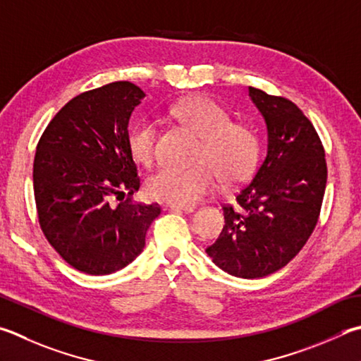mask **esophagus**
<instances>
[{
  "label": "esophagus",
  "mask_w": 361,
  "mask_h": 361,
  "mask_svg": "<svg viewBox=\"0 0 361 361\" xmlns=\"http://www.w3.org/2000/svg\"><path fill=\"white\" fill-rule=\"evenodd\" d=\"M169 208L172 209V212H185V213H192L195 209V205H191V207H180V205H172L170 203Z\"/></svg>",
  "instance_id": "1"
}]
</instances>
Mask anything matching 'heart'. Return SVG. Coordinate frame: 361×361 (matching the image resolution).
Returning <instances> with one entry per match:
<instances>
[{
	"mask_svg": "<svg viewBox=\"0 0 361 361\" xmlns=\"http://www.w3.org/2000/svg\"><path fill=\"white\" fill-rule=\"evenodd\" d=\"M170 114L200 137L191 167H161L148 176L152 199L191 207L218 186L246 180L259 162L260 143L246 123L232 121L231 114L212 97L195 94L176 102ZM128 148L134 161L149 166L158 153V129L149 120L134 124L128 133Z\"/></svg>",
	"mask_w": 361,
	"mask_h": 361,
	"instance_id": "1",
	"label": "heart"
}]
</instances>
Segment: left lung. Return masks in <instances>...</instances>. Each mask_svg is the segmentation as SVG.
Returning <instances> with one entry per match:
<instances>
[{
	"label": "left lung",
	"mask_w": 361,
	"mask_h": 361,
	"mask_svg": "<svg viewBox=\"0 0 361 361\" xmlns=\"http://www.w3.org/2000/svg\"><path fill=\"white\" fill-rule=\"evenodd\" d=\"M268 130L265 159L240 188L237 205H222L226 226L207 254L237 278L281 270L310 240L326 186L325 149L297 104L249 87Z\"/></svg>",
	"instance_id": "1"
}]
</instances>
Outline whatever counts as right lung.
Returning <instances> with one entry per match:
<instances>
[{"mask_svg":"<svg viewBox=\"0 0 361 361\" xmlns=\"http://www.w3.org/2000/svg\"><path fill=\"white\" fill-rule=\"evenodd\" d=\"M143 96L130 82L85 91L51 118L37 142L32 188L39 226L82 273L110 274L130 264L161 213L158 203L133 200L140 176L128 148V124Z\"/></svg>","mask_w":361,"mask_h":361,"instance_id":"right-lung-1","label":"right lung"}]
</instances>
